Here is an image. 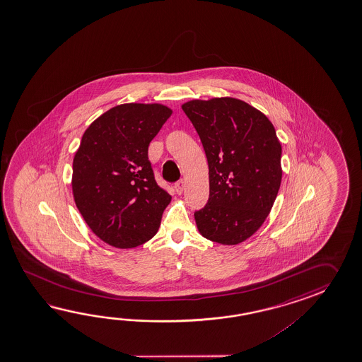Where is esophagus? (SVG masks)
Here are the masks:
<instances>
[{
	"label": "esophagus",
	"mask_w": 362,
	"mask_h": 362,
	"mask_svg": "<svg viewBox=\"0 0 362 362\" xmlns=\"http://www.w3.org/2000/svg\"><path fill=\"white\" fill-rule=\"evenodd\" d=\"M175 189H176V192H177L178 195H181L185 190V181L184 180H181V181H178L177 184L175 185Z\"/></svg>",
	"instance_id": "esophagus-1"
}]
</instances>
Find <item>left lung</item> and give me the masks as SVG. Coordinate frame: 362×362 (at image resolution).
<instances>
[{"mask_svg":"<svg viewBox=\"0 0 362 362\" xmlns=\"http://www.w3.org/2000/svg\"><path fill=\"white\" fill-rule=\"evenodd\" d=\"M206 151L209 199L194 214L204 238L235 246L269 215L282 180V146L273 124L245 100L221 97L182 106Z\"/></svg>","mask_w":362,"mask_h":362,"instance_id":"obj_1","label":"left lung"}]
</instances>
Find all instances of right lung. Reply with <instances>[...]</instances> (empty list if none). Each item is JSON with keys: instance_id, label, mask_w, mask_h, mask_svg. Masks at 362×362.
Listing matches in <instances>:
<instances>
[{"instance_id": "add662e5", "label": "right lung", "mask_w": 362, "mask_h": 362, "mask_svg": "<svg viewBox=\"0 0 362 362\" xmlns=\"http://www.w3.org/2000/svg\"><path fill=\"white\" fill-rule=\"evenodd\" d=\"M172 110L124 103L97 117L83 134L72 164V194L90 230L116 248L154 237L170 203L154 178L147 150Z\"/></svg>"}]
</instances>
